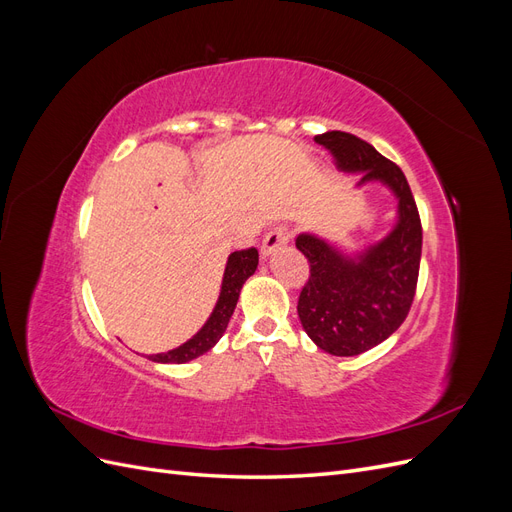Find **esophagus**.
I'll list each match as a JSON object with an SVG mask.
<instances>
[{
    "label": "esophagus",
    "instance_id": "esophagus-1",
    "mask_svg": "<svg viewBox=\"0 0 512 512\" xmlns=\"http://www.w3.org/2000/svg\"><path fill=\"white\" fill-rule=\"evenodd\" d=\"M290 237H292V232H290L288 226H275V228H271L267 232V237L262 239V247H260L262 256H269L275 250H280L282 245H286L290 241Z\"/></svg>",
    "mask_w": 512,
    "mask_h": 512
}]
</instances>
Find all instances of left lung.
Listing matches in <instances>:
<instances>
[{
    "label": "left lung",
    "instance_id": "1",
    "mask_svg": "<svg viewBox=\"0 0 512 512\" xmlns=\"http://www.w3.org/2000/svg\"><path fill=\"white\" fill-rule=\"evenodd\" d=\"M316 143L333 153L339 170L365 173L359 185L380 181L397 198L393 230L356 256L309 232L297 237V250L309 262L297 305L303 329L320 350L354 356L382 344L406 320L421 267L423 228L408 179L395 162L348 132H324Z\"/></svg>",
    "mask_w": 512,
    "mask_h": 512
}]
</instances>
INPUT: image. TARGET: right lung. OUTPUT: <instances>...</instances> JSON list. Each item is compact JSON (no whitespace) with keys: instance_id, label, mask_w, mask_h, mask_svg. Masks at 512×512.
Returning <instances> with one entry per match:
<instances>
[{"instance_id":"obj_1","label":"right lung","mask_w":512,"mask_h":512,"mask_svg":"<svg viewBox=\"0 0 512 512\" xmlns=\"http://www.w3.org/2000/svg\"><path fill=\"white\" fill-rule=\"evenodd\" d=\"M256 267H258L256 247H247V250L232 252L226 262L220 299H218V303H215L209 320L205 322V327L200 329L192 339H188V342L181 344L179 348L160 352V354H151L149 359L153 363H188L218 344L220 337L224 335V331L228 327V320H230L232 312H235L237 301H239V292H241L247 277L256 271Z\"/></svg>"}]
</instances>
